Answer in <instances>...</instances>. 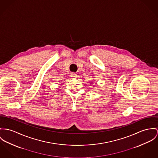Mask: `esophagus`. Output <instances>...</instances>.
Masks as SVG:
<instances>
[{
    "instance_id": "esophagus-1",
    "label": "esophagus",
    "mask_w": 158,
    "mask_h": 158,
    "mask_svg": "<svg viewBox=\"0 0 158 158\" xmlns=\"http://www.w3.org/2000/svg\"><path fill=\"white\" fill-rule=\"evenodd\" d=\"M71 77L73 79H76L77 77V75L76 73H71Z\"/></svg>"
}]
</instances>
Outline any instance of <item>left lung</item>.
<instances>
[{
	"label": "left lung",
	"mask_w": 158,
	"mask_h": 158,
	"mask_svg": "<svg viewBox=\"0 0 158 158\" xmlns=\"http://www.w3.org/2000/svg\"><path fill=\"white\" fill-rule=\"evenodd\" d=\"M91 82V83H92V84H93V82H92V81H91V82Z\"/></svg>",
	"instance_id": "obj_1"
}]
</instances>
